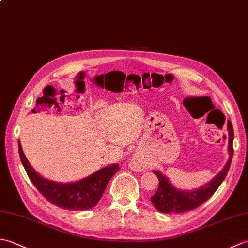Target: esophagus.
<instances>
[{
    "instance_id": "1",
    "label": "esophagus",
    "mask_w": 248,
    "mask_h": 248,
    "mask_svg": "<svg viewBox=\"0 0 248 248\" xmlns=\"http://www.w3.org/2000/svg\"><path fill=\"white\" fill-rule=\"evenodd\" d=\"M136 165H138V164H136Z\"/></svg>"
}]
</instances>
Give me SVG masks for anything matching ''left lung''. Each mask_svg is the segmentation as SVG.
I'll return each mask as SVG.
<instances>
[{
	"label": "left lung",
	"mask_w": 248,
	"mask_h": 248,
	"mask_svg": "<svg viewBox=\"0 0 248 248\" xmlns=\"http://www.w3.org/2000/svg\"><path fill=\"white\" fill-rule=\"evenodd\" d=\"M227 127L229 130V159L223 170L218 172L210 183L192 192L179 191L171 186L167 178L162 175L160 171H154L159 179V187H157L155 194L151 197V202L156 210L163 213H182L192 211L204 203L215 193L227 175L233 155V128L230 121H228Z\"/></svg>",
	"instance_id": "obj_1"
}]
</instances>
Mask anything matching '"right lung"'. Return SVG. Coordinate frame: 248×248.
I'll return each instance as SVG.
<instances>
[{
  "label": "right lung",
  "instance_id": "add662e5",
  "mask_svg": "<svg viewBox=\"0 0 248 248\" xmlns=\"http://www.w3.org/2000/svg\"><path fill=\"white\" fill-rule=\"evenodd\" d=\"M21 162L31 183L49 202L69 211H85L93 208L101 199L108 181L120 170L118 164L104 167L75 183H56L44 179L31 167L19 140Z\"/></svg>",
  "mask_w": 248,
  "mask_h": 248
}]
</instances>
